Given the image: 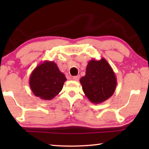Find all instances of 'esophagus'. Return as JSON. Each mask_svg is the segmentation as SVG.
<instances>
[{
    "instance_id": "obj_1",
    "label": "esophagus",
    "mask_w": 149,
    "mask_h": 149,
    "mask_svg": "<svg viewBox=\"0 0 149 149\" xmlns=\"http://www.w3.org/2000/svg\"><path fill=\"white\" fill-rule=\"evenodd\" d=\"M79 75H77V76L73 77V80L77 81H79Z\"/></svg>"
}]
</instances>
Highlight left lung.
<instances>
[{"instance_id": "obj_1", "label": "left lung", "mask_w": 149, "mask_h": 149, "mask_svg": "<svg viewBox=\"0 0 149 149\" xmlns=\"http://www.w3.org/2000/svg\"><path fill=\"white\" fill-rule=\"evenodd\" d=\"M79 82L85 95L93 104H100L112 97L117 85L115 73L104 58L90 60L85 75Z\"/></svg>"}]
</instances>
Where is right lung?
Instances as JSON below:
<instances>
[{"label":"right lung","instance_id":"obj_1","mask_svg":"<svg viewBox=\"0 0 149 149\" xmlns=\"http://www.w3.org/2000/svg\"><path fill=\"white\" fill-rule=\"evenodd\" d=\"M65 75L60 71L56 63L45 60L33 70L29 77L32 92L42 100H52L61 91Z\"/></svg>","mask_w":149,"mask_h":149}]
</instances>
